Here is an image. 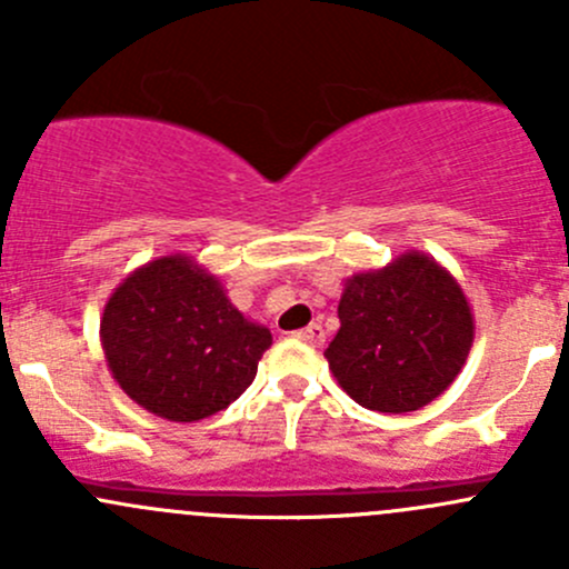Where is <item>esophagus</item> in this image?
Here are the masks:
<instances>
[{"label":"esophagus","instance_id":"esophagus-1","mask_svg":"<svg viewBox=\"0 0 569 569\" xmlns=\"http://www.w3.org/2000/svg\"><path fill=\"white\" fill-rule=\"evenodd\" d=\"M297 338L306 343H311V347H319V343H325V327H321L319 321H313V325L302 327V330L297 332Z\"/></svg>","mask_w":569,"mask_h":569}]
</instances>
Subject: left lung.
I'll return each mask as SVG.
<instances>
[{"label":"left lung","instance_id":"8db88e82","mask_svg":"<svg viewBox=\"0 0 569 569\" xmlns=\"http://www.w3.org/2000/svg\"><path fill=\"white\" fill-rule=\"evenodd\" d=\"M338 319L327 363L343 391L377 412H412L438 399L473 343V313L460 283L418 250L352 274Z\"/></svg>","mask_w":569,"mask_h":569}]
</instances>
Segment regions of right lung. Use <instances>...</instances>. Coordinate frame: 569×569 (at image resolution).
Segmentation results:
<instances>
[{
    "mask_svg": "<svg viewBox=\"0 0 569 569\" xmlns=\"http://www.w3.org/2000/svg\"><path fill=\"white\" fill-rule=\"evenodd\" d=\"M269 343L272 332L244 319L220 280L181 252L134 269L101 317L114 382L148 412L181 423L237 401Z\"/></svg>",
    "mask_w": 569,
    "mask_h": 569,
    "instance_id": "obj_1",
    "label": "right lung"
}]
</instances>
